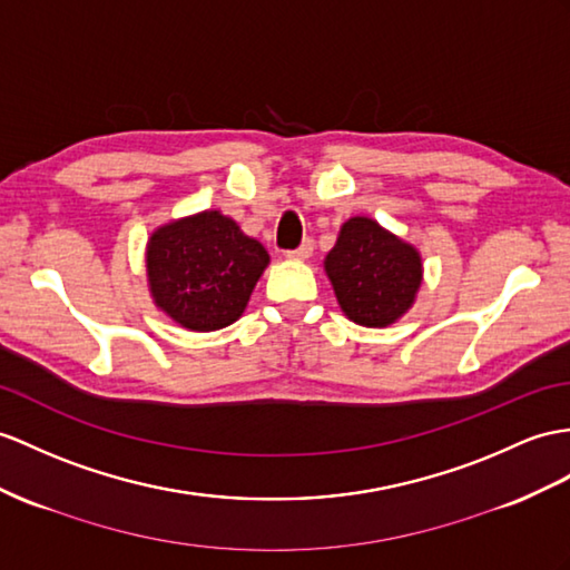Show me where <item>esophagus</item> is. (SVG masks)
<instances>
[{"instance_id": "obj_1", "label": "esophagus", "mask_w": 570, "mask_h": 570, "mask_svg": "<svg viewBox=\"0 0 570 570\" xmlns=\"http://www.w3.org/2000/svg\"><path fill=\"white\" fill-rule=\"evenodd\" d=\"M314 252V239H304L295 252H287V258H295V261H307Z\"/></svg>"}]
</instances>
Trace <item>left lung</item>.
Instances as JSON below:
<instances>
[{
	"label": "left lung",
	"mask_w": 570,
	"mask_h": 570,
	"mask_svg": "<svg viewBox=\"0 0 570 570\" xmlns=\"http://www.w3.org/2000/svg\"><path fill=\"white\" fill-rule=\"evenodd\" d=\"M324 268L343 314L370 328L404 316L423 277L421 254L370 217L345 222Z\"/></svg>",
	"instance_id": "8db88e82"
}]
</instances>
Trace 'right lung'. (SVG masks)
Returning a JSON list of instances; mask_svg holds the SVG:
<instances>
[{
  "mask_svg": "<svg viewBox=\"0 0 570 570\" xmlns=\"http://www.w3.org/2000/svg\"><path fill=\"white\" fill-rule=\"evenodd\" d=\"M268 261L266 248L246 237L237 222L205 210L151 234L149 293L184 328L217 331L244 314Z\"/></svg>",
  "mask_w": 570,
  "mask_h": 570,
  "instance_id": "1",
  "label": "right lung"
}]
</instances>
